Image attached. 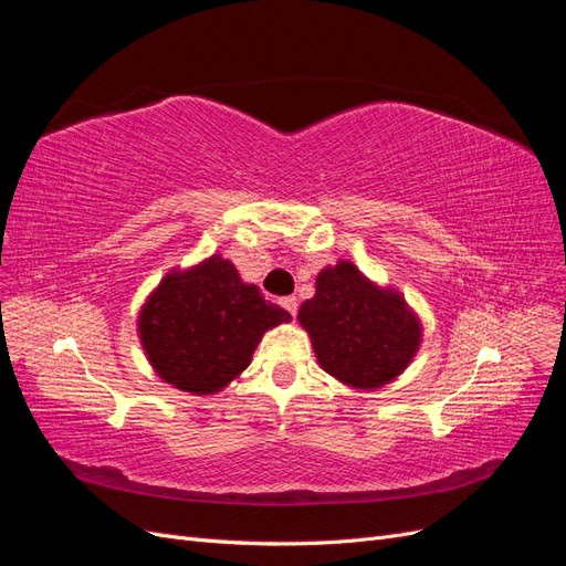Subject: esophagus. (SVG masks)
Segmentation results:
<instances>
[{
    "label": "esophagus",
    "mask_w": 566,
    "mask_h": 566,
    "mask_svg": "<svg viewBox=\"0 0 566 566\" xmlns=\"http://www.w3.org/2000/svg\"><path fill=\"white\" fill-rule=\"evenodd\" d=\"M281 306H283V310H285L290 316H295V314H297V297H283V300H281Z\"/></svg>",
    "instance_id": "esophagus-1"
}]
</instances>
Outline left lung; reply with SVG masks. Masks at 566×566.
Returning a JSON list of instances; mask_svg holds the SVG:
<instances>
[{
	"label": "left lung",
	"mask_w": 566,
	"mask_h": 566,
	"mask_svg": "<svg viewBox=\"0 0 566 566\" xmlns=\"http://www.w3.org/2000/svg\"><path fill=\"white\" fill-rule=\"evenodd\" d=\"M318 364L356 389L382 387L410 364L420 323L394 290L373 285L352 262L323 269L316 295L300 306Z\"/></svg>",
	"instance_id": "8db88e82"
}]
</instances>
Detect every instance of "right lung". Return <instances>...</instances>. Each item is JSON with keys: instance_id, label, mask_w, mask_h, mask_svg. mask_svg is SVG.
Here are the masks:
<instances>
[{"instance_id": "obj_1", "label": "right lung", "mask_w": 566, "mask_h": 566, "mask_svg": "<svg viewBox=\"0 0 566 566\" xmlns=\"http://www.w3.org/2000/svg\"><path fill=\"white\" fill-rule=\"evenodd\" d=\"M290 314L245 285L219 254L172 271L148 297L139 337L150 366L181 391L214 394L241 375L256 342Z\"/></svg>"}]
</instances>
